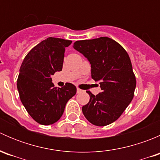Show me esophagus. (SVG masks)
<instances>
[{
	"instance_id": "obj_1",
	"label": "esophagus",
	"mask_w": 160,
	"mask_h": 160,
	"mask_svg": "<svg viewBox=\"0 0 160 160\" xmlns=\"http://www.w3.org/2000/svg\"><path fill=\"white\" fill-rule=\"evenodd\" d=\"M82 91H83V90H82L81 89H80V88H77V93H81Z\"/></svg>"
}]
</instances>
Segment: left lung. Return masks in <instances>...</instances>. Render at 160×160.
<instances>
[{"mask_svg": "<svg viewBox=\"0 0 160 160\" xmlns=\"http://www.w3.org/2000/svg\"><path fill=\"white\" fill-rule=\"evenodd\" d=\"M73 47L88 58L92 79L100 82L102 90L96 96L88 91L90 101L82 111L93 125H110L133 99L136 79L129 56L119 43L108 37L76 41Z\"/></svg>", "mask_w": 160, "mask_h": 160, "instance_id": "8db88e82", "label": "left lung"}]
</instances>
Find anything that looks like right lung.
Here are the masks:
<instances>
[{"mask_svg": "<svg viewBox=\"0 0 160 160\" xmlns=\"http://www.w3.org/2000/svg\"><path fill=\"white\" fill-rule=\"evenodd\" d=\"M70 40L49 37L32 48L22 62L17 80L21 101L36 122L49 125L63 114L67 101L77 93V88L67 83L56 88L51 76L62 69L66 47Z\"/></svg>", "mask_w": 160, "mask_h": 160, "instance_id": "add662e5", "label": "right lung"}]
</instances>
